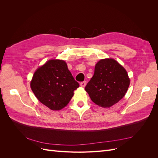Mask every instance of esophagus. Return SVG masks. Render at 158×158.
I'll list each match as a JSON object with an SVG mask.
<instances>
[{"mask_svg":"<svg viewBox=\"0 0 158 158\" xmlns=\"http://www.w3.org/2000/svg\"><path fill=\"white\" fill-rule=\"evenodd\" d=\"M85 85H86V81H84V82H82L80 83V86L84 88L85 86Z\"/></svg>","mask_w":158,"mask_h":158,"instance_id":"34e87169","label":"esophagus"}]
</instances>
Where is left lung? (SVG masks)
Listing matches in <instances>:
<instances>
[{
  "mask_svg": "<svg viewBox=\"0 0 158 158\" xmlns=\"http://www.w3.org/2000/svg\"><path fill=\"white\" fill-rule=\"evenodd\" d=\"M130 79L126 70L113 59L100 60L85 89L92 101L102 107H110L127 92Z\"/></svg>",
  "mask_w": 158,
  "mask_h": 158,
  "instance_id": "1",
  "label": "left lung"
}]
</instances>
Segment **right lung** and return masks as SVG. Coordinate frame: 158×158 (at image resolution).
<instances>
[{"instance_id":"right-lung-1","label":"right lung","mask_w":158,"mask_h":158,"mask_svg":"<svg viewBox=\"0 0 158 158\" xmlns=\"http://www.w3.org/2000/svg\"><path fill=\"white\" fill-rule=\"evenodd\" d=\"M30 85L41 103L51 110H60L69 103L80 85L64 60H50L35 72Z\"/></svg>"}]
</instances>
